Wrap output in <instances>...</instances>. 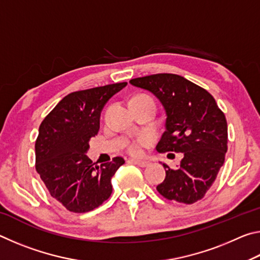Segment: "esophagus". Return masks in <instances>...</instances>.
<instances>
[{"mask_svg": "<svg viewBox=\"0 0 260 260\" xmlns=\"http://www.w3.org/2000/svg\"><path fill=\"white\" fill-rule=\"evenodd\" d=\"M129 161H131V162H134V164H136V165H139V166H141V167H146V166H148L149 164H150V162H149V161H147V160H138V159H131Z\"/></svg>", "mask_w": 260, "mask_h": 260, "instance_id": "esophagus-1", "label": "esophagus"}]
</instances>
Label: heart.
Returning <instances> with one entry per match:
<instances>
[{"mask_svg":"<svg viewBox=\"0 0 260 260\" xmlns=\"http://www.w3.org/2000/svg\"><path fill=\"white\" fill-rule=\"evenodd\" d=\"M138 96H148V95H138ZM152 143V136L151 135H142V136H139V138H136L135 140L132 141V142L128 143V146H127V151L132 155H135V156H139L141 153L143 152V149L150 146Z\"/></svg>","mask_w":260,"mask_h":260,"instance_id":"heart-1","label":"heart"}]
</instances>
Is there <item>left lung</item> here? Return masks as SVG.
Wrapping results in <instances>:
<instances>
[{
  "mask_svg": "<svg viewBox=\"0 0 260 260\" xmlns=\"http://www.w3.org/2000/svg\"><path fill=\"white\" fill-rule=\"evenodd\" d=\"M129 82L156 95L166 111V129L156 150L183 153L178 169L162 164L166 177L158 192L184 204L202 200L225 162V114L208 90L178 74H151Z\"/></svg>",
  "mask_w": 260,
  "mask_h": 260,
  "instance_id": "1",
  "label": "left lung"
}]
</instances>
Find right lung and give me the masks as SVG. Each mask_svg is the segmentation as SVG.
Returning a JSON list of instances; mask_svg holds the SVG:
<instances>
[{"mask_svg":"<svg viewBox=\"0 0 260 260\" xmlns=\"http://www.w3.org/2000/svg\"><path fill=\"white\" fill-rule=\"evenodd\" d=\"M126 85L73 91L41 122L35 141V170L51 197L71 212H89L111 196V179L124 158L114 157L99 166L85 153L89 140L99 133L105 103Z\"/></svg>","mask_w":260,"mask_h":260,"instance_id":"add662e5","label":"right lung"}]
</instances>
